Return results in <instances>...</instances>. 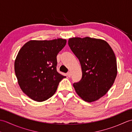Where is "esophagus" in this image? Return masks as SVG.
<instances>
[{"label":"esophagus","instance_id":"1","mask_svg":"<svg viewBox=\"0 0 132 132\" xmlns=\"http://www.w3.org/2000/svg\"><path fill=\"white\" fill-rule=\"evenodd\" d=\"M71 74L70 72H68V73H67V76H68V77L70 78L71 77Z\"/></svg>","mask_w":132,"mask_h":132}]
</instances>
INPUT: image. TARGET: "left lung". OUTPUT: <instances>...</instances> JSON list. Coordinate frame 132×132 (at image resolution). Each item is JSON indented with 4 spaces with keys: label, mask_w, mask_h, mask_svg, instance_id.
I'll return each mask as SVG.
<instances>
[{
    "label": "left lung",
    "mask_w": 132,
    "mask_h": 132,
    "mask_svg": "<svg viewBox=\"0 0 132 132\" xmlns=\"http://www.w3.org/2000/svg\"><path fill=\"white\" fill-rule=\"evenodd\" d=\"M68 44L79 60L82 77L73 86L86 102H92L106 94L117 75L114 53L106 41L85 37L70 38Z\"/></svg>",
    "instance_id": "1"
}]
</instances>
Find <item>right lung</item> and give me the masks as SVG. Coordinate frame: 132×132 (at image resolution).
I'll use <instances>...</instances> for the list:
<instances>
[{
	"instance_id": "obj_1",
	"label": "right lung",
	"mask_w": 132,
	"mask_h": 132,
	"mask_svg": "<svg viewBox=\"0 0 132 132\" xmlns=\"http://www.w3.org/2000/svg\"><path fill=\"white\" fill-rule=\"evenodd\" d=\"M66 40L29 41L19 50L15 71L22 91L38 102L51 97L61 80L66 77L57 71V55Z\"/></svg>"
}]
</instances>
